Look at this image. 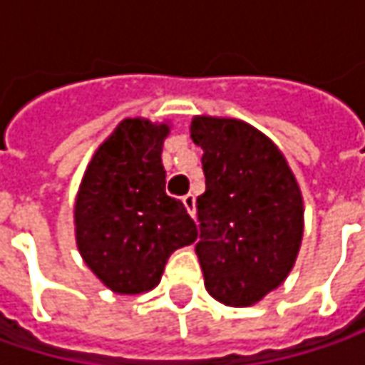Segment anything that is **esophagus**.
<instances>
[{
    "label": "esophagus",
    "instance_id": "1",
    "mask_svg": "<svg viewBox=\"0 0 365 365\" xmlns=\"http://www.w3.org/2000/svg\"><path fill=\"white\" fill-rule=\"evenodd\" d=\"M182 203L187 207L190 217H195V211H197V209H195V197H192V195H185V197H182Z\"/></svg>",
    "mask_w": 365,
    "mask_h": 365
}]
</instances>
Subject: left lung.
Returning <instances> with one entry per match:
<instances>
[{"instance_id":"1","label":"left lung","mask_w":365,"mask_h":365,"mask_svg":"<svg viewBox=\"0 0 365 365\" xmlns=\"http://www.w3.org/2000/svg\"><path fill=\"white\" fill-rule=\"evenodd\" d=\"M190 138L203 150L195 252L205 288L223 304L250 307L280 287L294 266L301 189L280 150L244 121L195 118Z\"/></svg>"}]
</instances>
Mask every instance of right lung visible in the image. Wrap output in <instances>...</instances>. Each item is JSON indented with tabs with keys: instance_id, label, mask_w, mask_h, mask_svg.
<instances>
[{
	"instance_id": "right-lung-1",
	"label": "right lung",
	"mask_w": 365,
	"mask_h": 365,
	"mask_svg": "<svg viewBox=\"0 0 365 365\" xmlns=\"http://www.w3.org/2000/svg\"><path fill=\"white\" fill-rule=\"evenodd\" d=\"M166 133V123L123 120L95 152L78 189V252L95 276L120 294L156 287L170 254L197 237L185 205L164 190Z\"/></svg>"
}]
</instances>
